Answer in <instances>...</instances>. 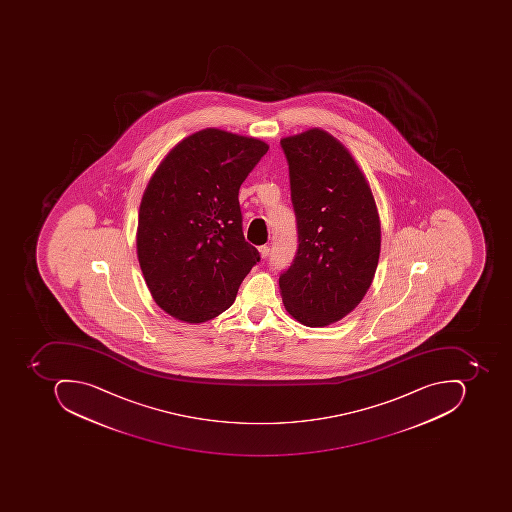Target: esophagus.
Segmentation results:
<instances>
[{"instance_id":"34e87169","label":"esophagus","mask_w":512,"mask_h":512,"mask_svg":"<svg viewBox=\"0 0 512 512\" xmlns=\"http://www.w3.org/2000/svg\"><path fill=\"white\" fill-rule=\"evenodd\" d=\"M258 251H260L261 258L269 257V246H266V244H264V246H260V249H258Z\"/></svg>"}]
</instances>
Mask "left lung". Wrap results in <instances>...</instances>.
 <instances>
[{
	"mask_svg": "<svg viewBox=\"0 0 512 512\" xmlns=\"http://www.w3.org/2000/svg\"><path fill=\"white\" fill-rule=\"evenodd\" d=\"M289 164L298 249L280 275L284 308L309 328L346 317L377 269L381 229L365 175L337 138L321 129L280 141Z\"/></svg>",
	"mask_w": 512,
	"mask_h": 512,
	"instance_id": "8db88e82",
	"label": "left lung"
}]
</instances>
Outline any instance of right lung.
Returning <instances> with one entry per match:
<instances>
[{
	"label": "right lung",
	"instance_id": "1",
	"mask_svg": "<svg viewBox=\"0 0 512 512\" xmlns=\"http://www.w3.org/2000/svg\"><path fill=\"white\" fill-rule=\"evenodd\" d=\"M268 149L257 138L203 129L180 141L147 183L138 261L155 303L172 317H217L260 261L244 240L238 191Z\"/></svg>",
	"mask_w": 512,
	"mask_h": 512
}]
</instances>
